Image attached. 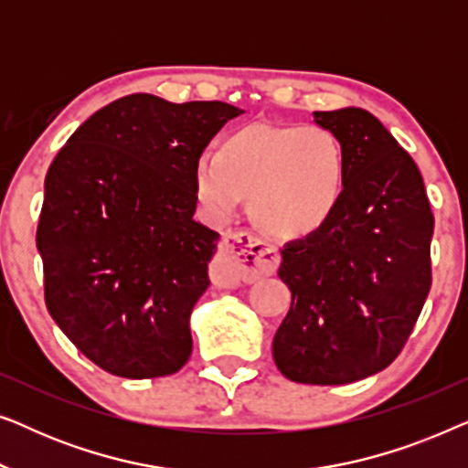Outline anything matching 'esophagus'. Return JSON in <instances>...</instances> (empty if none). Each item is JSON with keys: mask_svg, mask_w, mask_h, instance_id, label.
<instances>
[{"mask_svg": "<svg viewBox=\"0 0 468 468\" xmlns=\"http://www.w3.org/2000/svg\"><path fill=\"white\" fill-rule=\"evenodd\" d=\"M279 251L255 232L236 229L223 236L215 261V279L221 285L253 283L277 271Z\"/></svg>", "mask_w": 468, "mask_h": 468, "instance_id": "34e87169", "label": "esophagus"}]
</instances>
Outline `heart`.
Instances as JSON below:
<instances>
[{
	"mask_svg": "<svg viewBox=\"0 0 468 468\" xmlns=\"http://www.w3.org/2000/svg\"><path fill=\"white\" fill-rule=\"evenodd\" d=\"M343 189L345 149L322 125H245L194 165L196 197L210 219H229L251 196L255 221L279 239L322 229Z\"/></svg>",
	"mask_w": 468,
	"mask_h": 468,
	"instance_id": "b5f03b06",
	"label": "heart"
}]
</instances>
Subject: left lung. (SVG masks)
Instances as JSON below:
<instances>
[{
  "label": "left lung",
  "instance_id": "obj_1",
  "mask_svg": "<svg viewBox=\"0 0 468 468\" xmlns=\"http://www.w3.org/2000/svg\"><path fill=\"white\" fill-rule=\"evenodd\" d=\"M345 149V189L315 234L287 242L279 277L292 306L272 341L277 368L343 386L389 367L431 292L434 217L411 155L362 108L313 112Z\"/></svg>",
  "mask_w": 468,
  "mask_h": 468
}]
</instances>
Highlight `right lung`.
<instances>
[{"label":"right lung","mask_w":468,"mask_h":468,"mask_svg":"<svg viewBox=\"0 0 468 468\" xmlns=\"http://www.w3.org/2000/svg\"><path fill=\"white\" fill-rule=\"evenodd\" d=\"M240 112L226 101L125 95L91 114L50 164L36 234L44 300L106 373L151 379L189 360V315L219 240L194 221V165Z\"/></svg>","instance_id":"add662e5"}]
</instances>
